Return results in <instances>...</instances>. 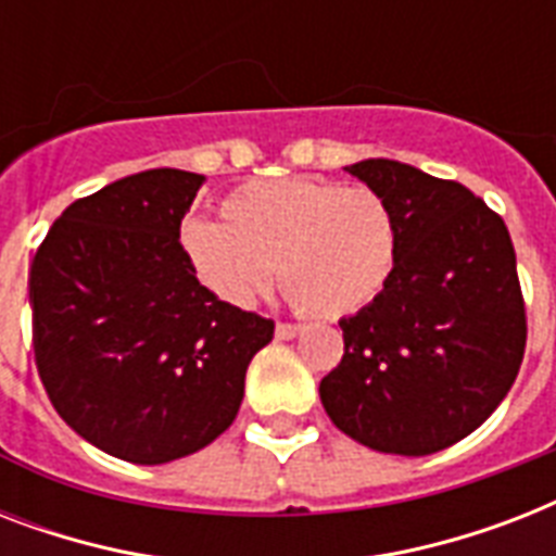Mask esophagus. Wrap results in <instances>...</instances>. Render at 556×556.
<instances>
[{
    "mask_svg": "<svg viewBox=\"0 0 556 556\" xmlns=\"http://www.w3.org/2000/svg\"><path fill=\"white\" fill-rule=\"evenodd\" d=\"M300 326H296V323H277V338L279 340H291V338H296V334H300Z\"/></svg>",
    "mask_w": 556,
    "mask_h": 556,
    "instance_id": "esophagus-1",
    "label": "esophagus"
}]
</instances>
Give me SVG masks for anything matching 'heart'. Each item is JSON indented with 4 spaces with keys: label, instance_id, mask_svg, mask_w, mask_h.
Listing matches in <instances>:
<instances>
[{
    "label": "heart",
    "instance_id": "1",
    "mask_svg": "<svg viewBox=\"0 0 556 556\" xmlns=\"http://www.w3.org/2000/svg\"><path fill=\"white\" fill-rule=\"evenodd\" d=\"M187 265L210 294L251 305L274 265L291 303L314 317H346L375 303L397 265V218L371 187L320 178H270L236 187L222 222L187 218Z\"/></svg>",
    "mask_w": 556,
    "mask_h": 556
}]
</instances>
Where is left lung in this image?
Here are the masks:
<instances>
[{
    "instance_id": "left-lung-1",
    "label": "left lung",
    "mask_w": 556,
    "mask_h": 556,
    "mask_svg": "<svg viewBox=\"0 0 556 556\" xmlns=\"http://www.w3.org/2000/svg\"><path fill=\"white\" fill-rule=\"evenodd\" d=\"M397 218L383 294L343 317V357L320 380L338 430L395 456H430L482 427L526 355V300L505 222L458 181L389 159L346 167Z\"/></svg>"
}]
</instances>
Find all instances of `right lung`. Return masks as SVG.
<instances>
[{"label": "right lung", "mask_w": 556, "mask_h": 556, "mask_svg": "<svg viewBox=\"0 0 556 556\" xmlns=\"http://www.w3.org/2000/svg\"><path fill=\"white\" fill-rule=\"evenodd\" d=\"M204 176L147 169L63 210L28 277L34 361L77 435L132 465L207 447L233 424L274 320L201 286L178 233Z\"/></svg>", "instance_id": "right-lung-1"}]
</instances>
